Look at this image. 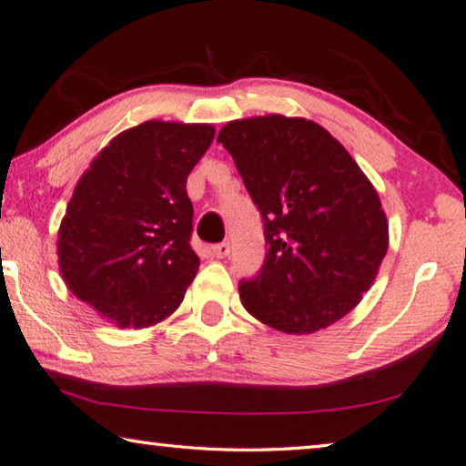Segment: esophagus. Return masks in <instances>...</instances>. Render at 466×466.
<instances>
[{
    "mask_svg": "<svg viewBox=\"0 0 466 466\" xmlns=\"http://www.w3.org/2000/svg\"><path fill=\"white\" fill-rule=\"evenodd\" d=\"M211 255L218 257V258H226L230 255V242H218V244H211Z\"/></svg>",
    "mask_w": 466,
    "mask_h": 466,
    "instance_id": "1",
    "label": "esophagus"
}]
</instances>
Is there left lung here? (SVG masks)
<instances>
[{
  "instance_id": "1",
  "label": "left lung",
  "mask_w": 466,
  "mask_h": 466,
  "mask_svg": "<svg viewBox=\"0 0 466 466\" xmlns=\"http://www.w3.org/2000/svg\"><path fill=\"white\" fill-rule=\"evenodd\" d=\"M218 141L263 218V267L240 281L252 317L291 335L333 325L360 304L389 250L374 187L320 125L281 115L232 121Z\"/></svg>"
}]
</instances>
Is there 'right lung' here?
Instances as JSON below:
<instances>
[{"label":"right lung","instance_id":"obj_1","mask_svg":"<svg viewBox=\"0 0 466 466\" xmlns=\"http://www.w3.org/2000/svg\"><path fill=\"white\" fill-rule=\"evenodd\" d=\"M211 125L147 121L123 131L76 185L59 228L61 275L119 327H149L183 302L199 269L187 177Z\"/></svg>","mask_w":466,"mask_h":466}]
</instances>
